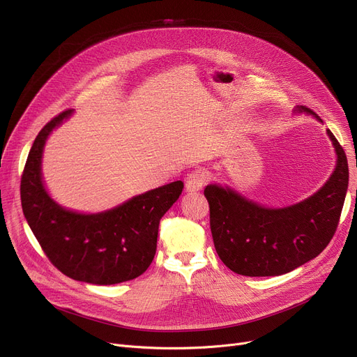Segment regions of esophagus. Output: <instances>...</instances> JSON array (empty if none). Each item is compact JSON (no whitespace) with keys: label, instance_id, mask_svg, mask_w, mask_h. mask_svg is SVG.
<instances>
[{"label":"esophagus","instance_id":"obj_1","mask_svg":"<svg viewBox=\"0 0 357 357\" xmlns=\"http://www.w3.org/2000/svg\"><path fill=\"white\" fill-rule=\"evenodd\" d=\"M205 182H207V174L201 171V169H198V171H192L191 174L186 175L185 188L188 192H197L202 188Z\"/></svg>","mask_w":357,"mask_h":357}]
</instances>
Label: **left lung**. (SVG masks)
Returning a JSON list of instances; mask_svg holds the SVG:
<instances>
[{
	"mask_svg": "<svg viewBox=\"0 0 357 357\" xmlns=\"http://www.w3.org/2000/svg\"><path fill=\"white\" fill-rule=\"evenodd\" d=\"M294 112L323 123L307 107L296 105ZM326 131L335 152L334 171L320 190L303 201L273 208L227 185L205 186L214 246L229 269L245 276H278L303 266L327 248L344 204L349 166L343 147Z\"/></svg>",
	"mask_w": 357,
	"mask_h": 357,
	"instance_id": "obj_1",
	"label": "left lung"
}]
</instances>
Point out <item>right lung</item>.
<instances>
[{"label":"right lung","mask_w":357,"mask_h":357,"mask_svg":"<svg viewBox=\"0 0 357 357\" xmlns=\"http://www.w3.org/2000/svg\"><path fill=\"white\" fill-rule=\"evenodd\" d=\"M68 109L37 135L22 178V205L29 226L52 264L66 276L92 285H114L140 276L156 253L159 221L179 198L175 181L131 197L100 213H79L56 202L43 181V150Z\"/></svg>","instance_id":"right-lung-1"}]
</instances>
